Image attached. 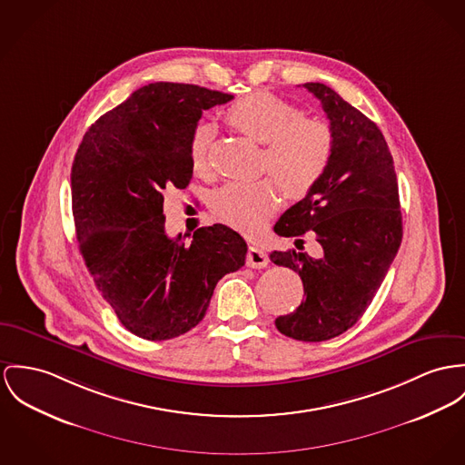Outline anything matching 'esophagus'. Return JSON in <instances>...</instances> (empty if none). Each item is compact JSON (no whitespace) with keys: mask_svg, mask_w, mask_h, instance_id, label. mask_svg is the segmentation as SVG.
<instances>
[{"mask_svg":"<svg viewBox=\"0 0 465 465\" xmlns=\"http://www.w3.org/2000/svg\"><path fill=\"white\" fill-rule=\"evenodd\" d=\"M246 263H248V267H252V269H263L269 263V256H267L265 251L251 246L248 254H246Z\"/></svg>","mask_w":465,"mask_h":465,"instance_id":"esophagus-1","label":"esophagus"}]
</instances>
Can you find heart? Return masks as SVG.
<instances>
[{"mask_svg": "<svg viewBox=\"0 0 465 465\" xmlns=\"http://www.w3.org/2000/svg\"><path fill=\"white\" fill-rule=\"evenodd\" d=\"M224 120L252 142L265 144L262 170L277 179L230 182L215 193L214 214L230 226L254 232L278 207L280 185L288 196L301 198L321 180L334 148L332 131L267 92L235 101L224 111ZM209 144L211 129L200 125L191 142V163L198 173L209 170Z\"/></svg>", "mask_w": 465, "mask_h": 465, "instance_id": "1", "label": "heart"}]
</instances>
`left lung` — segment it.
Listing matches in <instances>:
<instances>
[{"label": "left lung", "mask_w": 465, "mask_h": 465, "mask_svg": "<svg viewBox=\"0 0 465 465\" xmlns=\"http://www.w3.org/2000/svg\"><path fill=\"white\" fill-rule=\"evenodd\" d=\"M329 118L334 148L313 189L292 205L274 232L293 237L295 250L272 251L271 260L299 272L304 301L276 319V327L299 341L340 336L362 317L401 244V213L393 155L381 129L322 83L302 84ZM313 231L321 259L302 250Z\"/></svg>", "instance_id": "left-lung-1"}]
</instances>
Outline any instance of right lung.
<instances>
[{
	"label": "right lung",
	"mask_w": 465,
	"mask_h": 465,
	"mask_svg": "<svg viewBox=\"0 0 465 465\" xmlns=\"http://www.w3.org/2000/svg\"><path fill=\"white\" fill-rule=\"evenodd\" d=\"M233 95L182 83H150L107 111L72 163L79 251L103 297L133 334L163 341L207 313L217 282L239 271L248 244L232 228H198L191 244L170 239L164 189L193 177L191 142L203 109Z\"/></svg>",
	"instance_id": "right-lung-1"
}]
</instances>
